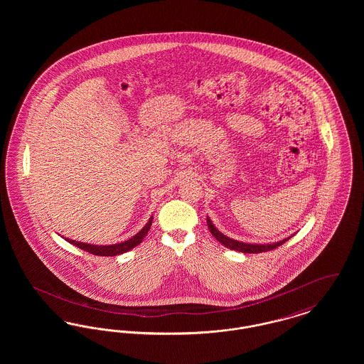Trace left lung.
<instances>
[{"label":"left lung","mask_w":364,"mask_h":364,"mask_svg":"<svg viewBox=\"0 0 364 364\" xmlns=\"http://www.w3.org/2000/svg\"><path fill=\"white\" fill-rule=\"evenodd\" d=\"M208 230L211 232V235L221 242L224 244L226 248H230V250H235V251H239V252H244V254H258V252H267V251H272L274 248H277L279 245H282L285 240L282 242H273V244H247V242H237V240H233L230 237H228L225 235H223L215 226L213 225V223L208 218Z\"/></svg>","instance_id":"left-lung-1"}]
</instances>
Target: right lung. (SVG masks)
<instances>
[{
  "label": "right lung",
  "mask_w": 364,
  "mask_h": 364,
  "mask_svg": "<svg viewBox=\"0 0 364 364\" xmlns=\"http://www.w3.org/2000/svg\"><path fill=\"white\" fill-rule=\"evenodd\" d=\"M151 221H153V217L149 220V223L144 225V228L136 233L134 237H131L129 240L127 242H120V244H112V245H92V244H86V242H75V240H70L67 239V242H70V244L79 247L80 250L87 251L92 255H98V257H116V255H120L124 254L129 250H132L134 247H136L138 244L141 242V240L144 239V236L147 235V232L150 230L151 228Z\"/></svg>",
  "instance_id": "1"
}]
</instances>
